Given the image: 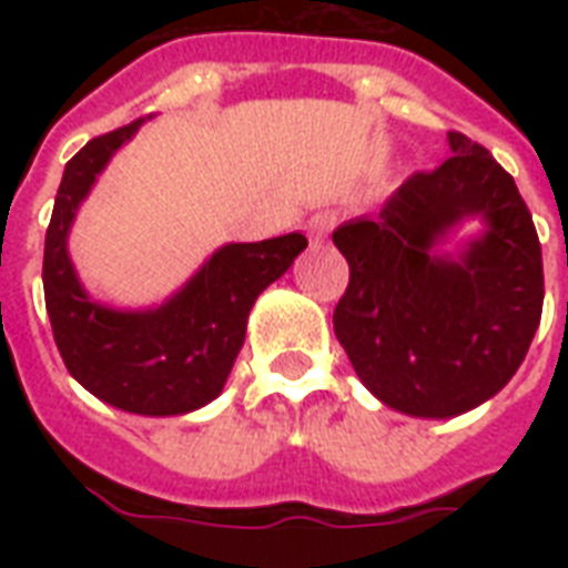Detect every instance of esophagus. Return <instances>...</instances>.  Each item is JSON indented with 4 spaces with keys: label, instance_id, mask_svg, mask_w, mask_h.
<instances>
[{
    "label": "esophagus",
    "instance_id": "esophagus-1",
    "mask_svg": "<svg viewBox=\"0 0 568 568\" xmlns=\"http://www.w3.org/2000/svg\"><path fill=\"white\" fill-rule=\"evenodd\" d=\"M333 226H336V214L333 212H318V214H312L310 221H306V230H310L312 241L324 239Z\"/></svg>",
    "mask_w": 568,
    "mask_h": 568
}]
</instances>
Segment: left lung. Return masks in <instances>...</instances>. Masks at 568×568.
I'll list each match as a JSON object with an SVG mask.
<instances>
[{"instance_id": "1", "label": "left lung", "mask_w": 568, "mask_h": 568, "mask_svg": "<svg viewBox=\"0 0 568 568\" xmlns=\"http://www.w3.org/2000/svg\"><path fill=\"white\" fill-rule=\"evenodd\" d=\"M450 159L413 173L377 214L333 232L351 283L333 329L365 388L397 413L450 418L519 372L542 315V247L516 182L489 150L448 132ZM466 216L485 232L445 257Z\"/></svg>"}]
</instances>
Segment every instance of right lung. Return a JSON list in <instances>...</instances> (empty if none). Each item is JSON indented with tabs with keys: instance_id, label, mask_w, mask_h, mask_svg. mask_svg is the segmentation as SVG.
Wrapping results in <instances>:
<instances>
[{
	"instance_id": "right-lung-1",
	"label": "right lung",
	"mask_w": 568,
	"mask_h": 568,
	"mask_svg": "<svg viewBox=\"0 0 568 568\" xmlns=\"http://www.w3.org/2000/svg\"><path fill=\"white\" fill-rule=\"evenodd\" d=\"M141 123L93 138L67 162L43 247V294L67 372L91 395L135 415H185L221 395L253 303L292 267L306 235L214 250L171 301L153 310H111L93 301L75 276L67 235L97 176Z\"/></svg>"
}]
</instances>
